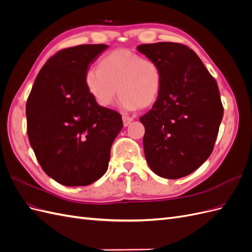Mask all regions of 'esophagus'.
I'll return each instance as SVG.
<instances>
[{
  "label": "esophagus",
  "instance_id": "1",
  "mask_svg": "<svg viewBox=\"0 0 252 252\" xmlns=\"http://www.w3.org/2000/svg\"><path fill=\"white\" fill-rule=\"evenodd\" d=\"M132 121H133V119H132V118H130V117H127V116H123V124H124V126H125V127H127L129 124H130Z\"/></svg>",
  "mask_w": 252,
  "mask_h": 252
}]
</instances>
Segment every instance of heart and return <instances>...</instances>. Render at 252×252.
<instances>
[{
  "mask_svg": "<svg viewBox=\"0 0 252 252\" xmlns=\"http://www.w3.org/2000/svg\"><path fill=\"white\" fill-rule=\"evenodd\" d=\"M97 67L87 72L86 86L102 107L113 103L118 89L120 105L125 110L148 107L158 98L162 87V72L152 60L121 49L107 53Z\"/></svg>",
  "mask_w": 252,
  "mask_h": 252,
  "instance_id": "1",
  "label": "heart"
}]
</instances>
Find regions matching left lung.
Listing matches in <instances>:
<instances>
[{
	"mask_svg": "<svg viewBox=\"0 0 252 252\" xmlns=\"http://www.w3.org/2000/svg\"><path fill=\"white\" fill-rule=\"evenodd\" d=\"M138 50L162 72L157 101L140 118L145 158L158 177H186L209 158L215 146L224 113L218 84L185 45L142 44Z\"/></svg>",
	"mask_w": 252,
	"mask_h": 252,
	"instance_id": "left-lung-1",
	"label": "left lung"
}]
</instances>
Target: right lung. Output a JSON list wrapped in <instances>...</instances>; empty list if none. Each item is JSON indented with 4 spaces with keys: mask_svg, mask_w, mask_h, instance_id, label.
<instances>
[{
    "mask_svg": "<svg viewBox=\"0 0 252 252\" xmlns=\"http://www.w3.org/2000/svg\"><path fill=\"white\" fill-rule=\"evenodd\" d=\"M109 46L59 51L42 67L26 104L27 133L42 169L65 186H86L108 168L123 128L117 111L98 105L86 86L90 65Z\"/></svg>",
    "mask_w": 252,
    "mask_h": 252,
    "instance_id": "add662e5",
    "label": "right lung"
}]
</instances>
